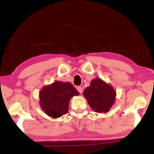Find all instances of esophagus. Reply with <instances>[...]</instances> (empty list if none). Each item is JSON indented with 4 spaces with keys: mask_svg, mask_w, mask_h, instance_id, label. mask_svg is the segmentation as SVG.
Instances as JSON below:
<instances>
[{
    "mask_svg": "<svg viewBox=\"0 0 154 154\" xmlns=\"http://www.w3.org/2000/svg\"><path fill=\"white\" fill-rule=\"evenodd\" d=\"M77 90L78 91V92L80 93V94H82V93L83 92V88L82 87H77Z\"/></svg>",
    "mask_w": 154,
    "mask_h": 154,
    "instance_id": "obj_1",
    "label": "esophagus"
}]
</instances>
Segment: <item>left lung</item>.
<instances>
[{
    "label": "left lung",
    "instance_id": "left-lung-1",
    "mask_svg": "<svg viewBox=\"0 0 154 154\" xmlns=\"http://www.w3.org/2000/svg\"><path fill=\"white\" fill-rule=\"evenodd\" d=\"M83 94L92 110L97 113H106L114 105L116 93L112 87L96 78L91 81Z\"/></svg>",
    "mask_w": 154,
    "mask_h": 154
}]
</instances>
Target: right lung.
<instances>
[{"label": "right lung", "instance_id": "1", "mask_svg": "<svg viewBox=\"0 0 154 154\" xmlns=\"http://www.w3.org/2000/svg\"><path fill=\"white\" fill-rule=\"evenodd\" d=\"M79 94L71 83L57 81L42 88L39 92L40 105L46 114L58 118L67 113L70 100Z\"/></svg>", "mask_w": 154, "mask_h": 154}]
</instances>
